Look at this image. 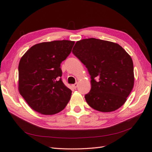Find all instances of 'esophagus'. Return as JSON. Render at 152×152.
<instances>
[{
  "mask_svg": "<svg viewBox=\"0 0 152 152\" xmlns=\"http://www.w3.org/2000/svg\"><path fill=\"white\" fill-rule=\"evenodd\" d=\"M78 85H79V84H78V83H75V84H74L73 85H72V86H73V88H74V89H76L77 87H78Z\"/></svg>",
  "mask_w": 152,
  "mask_h": 152,
  "instance_id": "obj_1",
  "label": "esophagus"
}]
</instances>
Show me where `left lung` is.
<instances>
[{
    "mask_svg": "<svg viewBox=\"0 0 152 152\" xmlns=\"http://www.w3.org/2000/svg\"><path fill=\"white\" fill-rule=\"evenodd\" d=\"M72 53L91 75V89L85 95L90 107L102 112L121 107L134 82L133 62L126 50L118 44L90 38L77 41Z\"/></svg>",
    "mask_w": 152,
    "mask_h": 152,
    "instance_id": "obj_1",
    "label": "left lung"
}]
</instances>
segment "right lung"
<instances>
[{
	"mask_svg": "<svg viewBox=\"0 0 152 152\" xmlns=\"http://www.w3.org/2000/svg\"><path fill=\"white\" fill-rule=\"evenodd\" d=\"M74 41L54 40L31 47L18 66V89L35 111L54 115L65 108L72 91L63 84L61 63L72 51Z\"/></svg>",
	"mask_w": 152,
	"mask_h": 152,
	"instance_id": "right-lung-1",
	"label": "right lung"
}]
</instances>
